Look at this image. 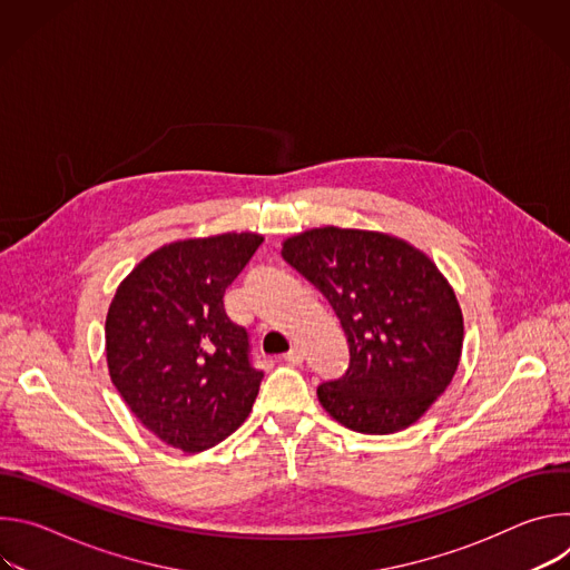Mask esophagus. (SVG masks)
Segmentation results:
<instances>
[{
  "instance_id": "obj_1",
  "label": "esophagus",
  "mask_w": 570,
  "mask_h": 570,
  "mask_svg": "<svg viewBox=\"0 0 570 570\" xmlns=\"http://www.w3.org/2000/svg\"><path fill=\"white\" fill-rule=\"evenodd\" d=\"M284 361H286L288 365H302V361H304V352H302V347L293 345V347L284 354Z\"/></svg>"
}]
</instances>
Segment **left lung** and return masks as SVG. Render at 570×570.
<instances>
[{
	"instance_id": "obj_1",
	"label": "left lung",
	"mask_w": 570,
	"mask_h": 570,
	"mask_svg": "<svg viewBox=\"0 0 570 570\" xmlns=\"http://www.w3.org/2000/svg\"><path fill=\"white\" fill-rule=\"evenodd\" d=\"M282 257L330 299L347 336L345 374L317 385L322 409L356 433L415 424L451 383L464 336L435 264L401 238L341 227L284 240Z\"/></svg>"
}]
</instances>
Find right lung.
<instances>
[{
    "label": "right lung",
    "instance_id": "obj_1",
    "mask_svg": "<svg viewBox=\"0 0 570 570\" xmlns=\"http://www.w3.org/2000/svg\"><path fill=\"white\" fill-rule=\"evenodd\" d=\"M259 234L178 240L148 255L106 317L110 379L135 417L187 453L216 446L253 411L264 372L225 288L262 246Z\"/></svg>",
    "mask_w": 570,
    "mask_h": 570
}]
</instances>
